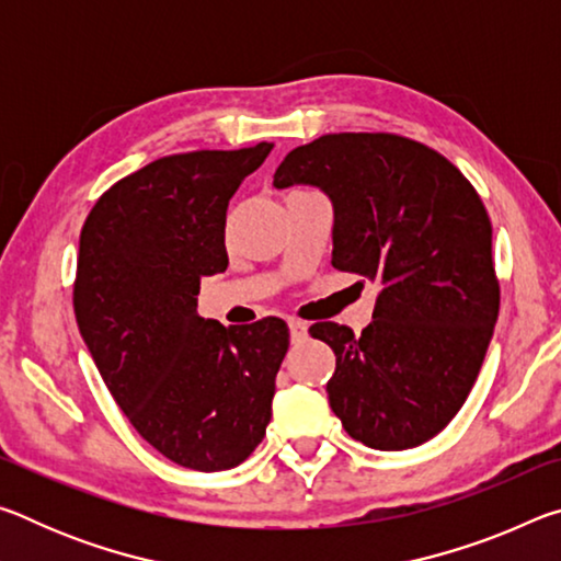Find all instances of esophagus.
Masks as SVG:
<instances>
[{
  "label": "esophagus",
  "mask_w": 561,
  "mask_h": 561,
  "mask_svg": "<svg viewBox=\"0 0 561 561\" xmlns=\"http://www.w3.org/2000/svg\"><path fill=\"white\" fill-rule=\"evenodd\" d=\"M289 336H291V344H301V341H307L309 336V327L299 319H289Z\"/></svg>",
  "instance_id": "34e87169"
}]
</instances>
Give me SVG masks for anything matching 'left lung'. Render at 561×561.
I'll use <instances>...</instances> for the list:
<instances>
[{
  "label": "left lung",
  "instance_id": "8db88e82",
  "mask_svg": "<svg viewBox=\"0 0 561 561\" xmlns=\"http://www.w3.org/2000/svg\"><path fill=\"white\" fill-rule=\"evenodd\" d=\"M311 185L334 207L331 264L378 284L360 336L309 329L336 354L327 393L354 440L415 448L468 398L500 311L492 225L450 160L393 133H329L294 148L274 187Z\"/></svg>",
  "mask_w": 561,
  "mask_h": 561
}]
</instances>
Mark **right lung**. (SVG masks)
I'll use <instances>...</instances> for the list:
<instances>
[{
    "mask_svg": "<svg viewBox=\"0 0 561 561\" xmlns=\"http://www.w3.org/2000/svg\"><path fill=\"white\" fill-rule=\"evenodd\" d=\"M270 150L153 160L108 187L81 230L76 324L133 428L190 470L250 458L289 348L277 317L222 327L197 314L201 277L227 270V205Z\"/></svg>",
    "mask_w": 561,
    "mask_h": 561,
    "instance_id": "obj_1",
    "label": "right lung"
}]
</instances>
